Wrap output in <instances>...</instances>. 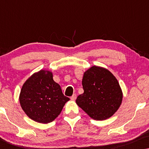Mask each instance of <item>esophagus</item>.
<instances>
[{
  "instance_id": "obj_1",
  "label": "esophagus",
  "mask_w": 149,
  "mask_h": 149,
  "mask_svg": "<svg viewBox=\"0 0 149 149\" xmlns=\"http://www.w3.org/2000/svg\"><path fill=\"white\" fill-rule=\"evenodd\" d=\"M70 99L72 100H75L77 99V95L76 94H73L72 96H71Z\"/></svg>"
}]
</instances>
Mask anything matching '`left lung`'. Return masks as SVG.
Instances as JSON below:
<instances>
[{"mask_svg":"<svg viewBox=\"0 0 149 149\" xmlns=\"http://www.w3.org/2000/svg\"><path fill=\"white\" fill-rule=\"evenodd\" d=\"M84 93L76 100L77 104L91 119L103 121L119 109L123 91L113 73L104 67L92 66L83 73Z\"/></svg>","mask_w":149,"mask_h":149,"instance_id":"left-lung-1","label":"left lung"}]
</instances>
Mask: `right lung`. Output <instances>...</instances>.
<instances>
[{"mask_svg":"<svg viewBox=\"0 0 149 149\" xmlns=\"http://www.w3.org/2000/svg\"><path fill=\"white\" fill-rule=\"evenodd\" d=\"M19 100L26 115L43 124L54 121L70 100L62 93L60 85L54 81L52 71L42 69L33 73L25 81Z\"/></svg>","mask_w":149,"mask_h":149,"instance_id":"add662e5","label":"right lung"}]
</instances>
